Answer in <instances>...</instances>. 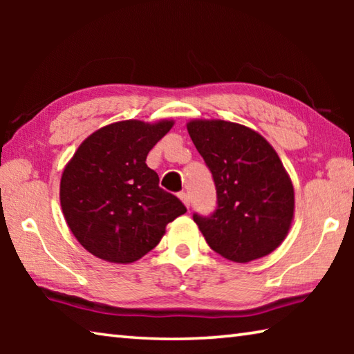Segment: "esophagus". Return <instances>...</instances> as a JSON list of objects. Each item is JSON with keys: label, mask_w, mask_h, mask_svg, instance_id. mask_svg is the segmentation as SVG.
Segmentation results:
<instances>
[{"label": "esophagus", "mask_w": 354, "mask_h": 354, "mask_svg": "<svg viewBox=\"0 0 354 354\" xmlns=\"http://www.w3.org/2000/svg\"><path fill=\"white\" fill-rule=\"evenodd\" d=\"M179 198H181V201L184 203L185 206H190V196H189V194H185V192H181V194H179Z\"/></svg>", "instance_id": "obj_1"}]
</instances>
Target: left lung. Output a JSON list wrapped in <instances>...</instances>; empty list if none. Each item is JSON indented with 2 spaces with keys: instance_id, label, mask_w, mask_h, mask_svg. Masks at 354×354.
<instances>
[{
  "instance_id": "8db88e82",
  "label": "left lung",
  "mask_w": 354,
  "mask_h": 354,
  "mask_svg": "<svg viewBox=\"0 0 354 354\" xmlns=\"http://www.w3.org/2000/svg\"><path fill=\"white\" fill-rule=\"evenodd\" d=\"M190 139L212 173L217 206L194 212L215 253L234 262L267 256L284 241L293 217V185L262 136L223 120H195Z\"/></svg>"
}]
</instances>
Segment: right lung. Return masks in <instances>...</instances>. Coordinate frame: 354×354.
Instances as JSON below:
<instances>
[{
	"instance_id": "1",
	"label": "right lung",
	"mask_w": 354,
	"mask_h": 354,
	"mask_svg": "<svg viewBox=\"0 0 354 354\" xmlns=\"http://www.w3.org/2000/svg\"><path fill=\"white\" fill-rule=\"evenodd\" d=\"M173 122L112 123L81 143L61 179V206L73 236L93 256L129 263L160 242L187 209L159 187L145 164Z\"/></svg>"
}]
</instances>
